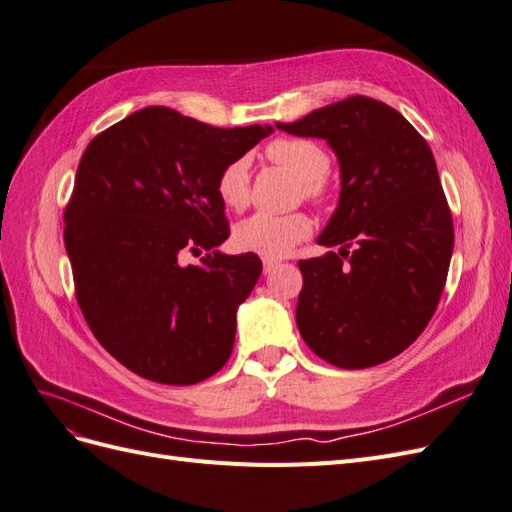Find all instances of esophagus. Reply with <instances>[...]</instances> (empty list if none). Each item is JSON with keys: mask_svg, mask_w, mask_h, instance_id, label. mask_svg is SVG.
Here are the masks:
<instances>
[{"mask_svg": "<svg viewBox=\"0 0 512 512\" xmlns=\"http://www.w3.org/2000/svg\"><path fill=\"white\" fill-rule=\"evenodd\" d=\"M262 265H265V273H271V271L277 267V260L265 258V260H262Z\"/></svg>", "mask_w": 512, "mask_h": 512, "instance_id": "1", "label": "esophagus"}]
</instances>
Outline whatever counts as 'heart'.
I'll return each instance as SVG.
<instances>
[{
    "label": "heart",
    "mask_w": 512,
    "mask_h": 512,
    "mask_svg": "<svg viewBox=\"0 0 512 512\" xmlns=\"http://www.w3.org/2000/svg\"><path fill=\"white\" fill-rule=\"evenodd\" d=\"M269 160L288 168L303 183V194L322 205L329 198V185L324 175L329 173V153L307 138H275L267 145ZM215 190L228 209H243L250 203V162L237 158L228 162L218 175ZM314 230V222L307 213H254L241 220L232 230V241L237 250L252 252L262 258H282L292 247L305 241Z\"/></svg>",
    "instance_id": "b5f03b06"
}]
</instances>
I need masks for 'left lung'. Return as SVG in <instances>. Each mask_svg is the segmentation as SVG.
<instances>
[{"label": "left lung", "mask_w": 512, "mask_h": 512, "mask_svg": "<svg viewBox=\"0 0 512 512\" xmlns=\"http://www.w3.org/2000/svg\"><path fill=\"white\" fill-rule=\"evenodd\" d=\"M275 126L324 138L342 170L337 209L318 237L339 254L299 260L303 342L342 369L389 361L425 331L453 256L433 153L404 115L367 96Z\"/></svg>", "instance_id": "8db88e82"}]
</instances>
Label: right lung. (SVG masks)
Masks as SVG:
<instances>
[{
	"label": "right lung",
	"instance_id": "1",
	"mask_svg": "<svg viewBox=\"0 0 512 512\" xmlns=\"http://www.w3.org/2000/svg\"><path fill=\"white\" fill-rule=\"evenodd\" d=\"M271 132L147 106L87 145L64 211L76 301L98 342L134 374L185 386L226 365L262 262L215 250L230 235L215 183ZM203 249L198 266L180 262Z\"/></svg>",
	"mask_w": 512,
	"mask_h": 512
}]
</instances>
